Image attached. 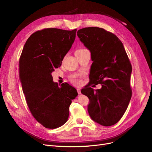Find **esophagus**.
Listing matches in <instances>:
<instances>
[{
	"label": "esophagus",
	"mask_w": 152,
	"mask_h": 152,
	"mask_svg": "<svg viewBox=\"0 0 152 152\" xmlns=\"http://www.w3.org/2000/svg\"><path fill=\"white\" fill-rule=\"evenodd\" d=\"M77 93H78V94H79L81 93V91H80V89L79 88L77 89Z\"/></svg>",
	"instance_id": "1"
}]
</instances>
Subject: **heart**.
Returning <instances> with one entry per match:
<instances>
[{"label": "heart", "mask_w": 152, "mask_h": 152, "mask_svg": "<svg viewBox=\"0 0 152 152\" xmlns=\"http://www.w3.org/2000/svg\"><path fill=\"white\" fill-rule=\"evenodd\" d=\"M73 82H77V80H76V77H75L74 78H73Z\"/></svg>", "instance_id": "obj_1"}]
</instances>
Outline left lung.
I'll return each instance as SVG.
<instances>
[{
  "label": "left lung",
  "mask_w": 152,
  "mask_h": 152,
  "mask_svg": "<svg viewBox=\"0 0 152 152\" xmlns=\"http://www.w3.org/2000/svg\"><path fill=\"white\" fill-rule=\"evenodd\" d=\"M77 36L91 52V83L81 93L89 99L87 111L94 122L103 126L117 123L126 111L132 96L131 64L122 42L113 34L98 27L77 31ZM99 83L94 91L91 84Z\"/></svg>",
  "instance_id": "left-lung-1"
}]
</instances>
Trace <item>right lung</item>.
<instances>
[{
  "label": "right lung",
  "instance_id": "add662e5",
  "mask_svg": "<svg viewBox=\"0 0 152 152\" xmlns=\"http://www.w3.org/2000/svg\"><path fill=\"white\" fill-rule=\"evenodd\" d=\"M77 30L45 28L27 39L20 58V80L32 115L49 129L61 127L78 95L68 84L58 86L51 73L61 65L75 39Z\"/></svg>",
  "mask_w": 152,
  "mask_h": 152
}]
</instances>
